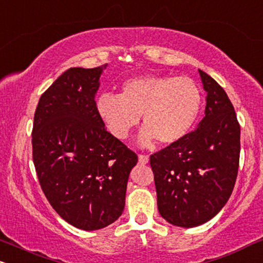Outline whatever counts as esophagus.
I'll list each match as a JSON object with an SVG mask.
<instances>
[{
    "label": "esophagus",
    "mask_w": 263,
    "mask_h": 263,
    "mask_svg": "<svg viewBox=\"0 0 263 263\" xmlns=\"http://www.w3.org/2000/svg\"><path fill=\"white\" fill-rule=\"evenodd\" d=\"M138 162L141 164H147L149 162V157L144 156V154H140V156H138Z\"/></svg>",
    "instance_id": "esophagus-1"
}]
</instances>
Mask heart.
<instances>
[{
    "instance_id": "obj_1",
    "label": "heart",
    "mask_w": 263,
    "mask_h": 263,
    "mask_svg": "<svg viewBox=\"0 0 263 263\" xmlns=\"http://www.w3.org/2000/svg\"><path fill=\"white\" fill-rule=\"evenodd\" d=\"M97 112L114 137L126 140L141 121L140 143L174 145L190 134L202 107L200 87L189 77L140 76L123 82L121 94L101 93Z\"/></svg>"
}]
</instances>
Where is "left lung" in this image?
<instances>
[{
  "instance_id": "8db88e82",
  "label": "left lung",
  "mask_w": 263,
  "mask_h": 263,
  "mask_svg": "<svg viewBox=\"0 0 263 263\" xmlns=\"http://www.w3.org/2000/svg\"><path fill=\"white\" fill-rule=\"evenodd\" d=\"M198 72L207 91L204 118L181 142L151 156L160 216L181 228L218 214L239 169L240 125L232 101L211 76Z\"/></svg>"
}]
</instances>
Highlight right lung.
<instances>
[{
	"instance_id": "add662e5",
	"label": "right lung",
	"mask_w": 263,
	"mask_h": 263,
	"mask_svg": "<svg viewBox=\"0 0 263 263\" xmlns=\"http://www.w3.org/2000/svg\"><path fill=\"white\" fill-rule=\"evenodd\" d=\"M106 66L63 72L40 97L34 115L33 162L41 189L60 217L83 230L105 228L121 216L138 160L97 112Z\"/></svg>"
}]
</instances>
